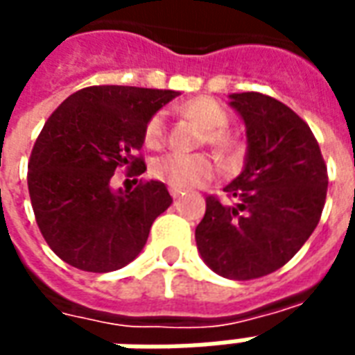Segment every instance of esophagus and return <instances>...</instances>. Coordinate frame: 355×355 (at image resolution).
<instances>
[{"label": "esophagus", "instance_id": "1", "mask_svg": "<svg viewBox=\"0 0 355 355\" xmlns=\"http://www.w3.org/2000/svg\"><path fill=\"white\" fill-rule=\"evenodd\" d=\"M169 193H171V196H173V198H175V199L180 198V196H182V191H180V190H175V188H171Z\"/></svg>", "mask_w": 355, "mask_h": 355}]
</instances>
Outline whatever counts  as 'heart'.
Listing matches in <instances>:
<instances>
[{"instance_id": "heart-1", "label": "heart", "mask_w": 355, "mask_h": 355, "mask_svg": "<svg viewBox=\"0 0 355 355\" xmlns=\"http://www.w3.org/2000/svg\"><path fill=\"white\" fill-rule=\"evenodd\" d=\"M177 111L201 131L199 144L211 146L225 165L239 164L244 157L246 144L239 135L227 131L230 114L212 97H193L177 107ZM167 128L162 112H154L143 128V143L150 150H159L165 144ZM152 177L175 190L188 191L211 182L216 173V162L209 154H167L152 164Z\"/></svg>"}]
</instances>
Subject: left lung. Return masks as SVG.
<instances>
[{"instance_id":"8db88e82","label":"left lung","mask_w":355,"mask_h":355,"mask_svg":"<svg viewBox=\"0 0 355 355\" xmlns=\"http://www.w3.org/2000/svg\"><path fill=\"white\" fill-rule=\"evenodd\" d=\"M230 97L246 124V165L224 188L227 203L207 198L196 243L220 277L254 280L284 267L316 230L327 165L309 124L288 105L258 92Z\"/></svg>"}]
</instances>
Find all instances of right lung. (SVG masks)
I'll return each mask as SVG.
<instances>
[{"instance_id": "right-lung-1", "label": "right lung", "mask_w": 355, "mask_h": 355, "mask_svg": "<svg viewBox=\"0 0 355 355\" xmlns=\"http://www.w3.org/2000/svg\"><path fill=\"white\" fill-rule=\"evenodd\" d=\"M178 92L88 86L44 122L28 164V190L41 235L58 258L88 272L137 258L150 227L173 203L164 182L112 191L114 171H146L143 128Z\"/></svg>"}]
</instances>
